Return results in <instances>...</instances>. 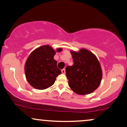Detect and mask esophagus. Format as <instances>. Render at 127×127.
<instances>
[{
    "mask_svg": "<svg viewBox=\"0 0 127 127\" xmlns=\"http://www.w3.org/2000/svg\"><path fill=\"white\" fill-rule=\"evenodd\" d=\"M62 73L63 74H65V69H62Z\"/></svg>",
    "mask_w": 127,
    "mask_h": 127,
    "instance_id": "1",
    "label": "esophagus"
}]
</instances>
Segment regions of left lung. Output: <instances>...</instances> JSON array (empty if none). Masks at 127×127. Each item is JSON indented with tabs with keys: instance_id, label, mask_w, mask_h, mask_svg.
Here are the masks:
<instances>
[{
	"instance_id": "1",
	"label": "left lung",
	"mask_w": 127,
	"mask_h": 127,
	"mask_svg": "<svg viewBox=\"0 0 127 127\" xmlns=\"http://www.w3.org/2000/svg\"><path fill=\"white\" fill-rule=\"evenodd\" d=\"M73 65L65 68L68 86L79 95H87L99 87L102 70L97 57L85 48L78 52L71 51Z\"/></svg>"
}]
</instances>
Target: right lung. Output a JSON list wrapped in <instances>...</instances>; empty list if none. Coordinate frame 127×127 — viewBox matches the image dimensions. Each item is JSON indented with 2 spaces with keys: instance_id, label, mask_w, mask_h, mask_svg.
<instances>
[{
  "instance_id": "1",
  "label": "right lung",
  "mask_w": 127,
  "mask_h": 127,
  "mask_svg": "<svg viewBox=\"0 0 127 127\" xmlns=\"http://www.w3.org/2000/svg\"><path fill=\"white\" fill-rule=\"evenodd\" d=\"M56 51L48 45H43L33 51L27 58L24 66L26 79L33 88L45 90L54 84L56 78L61 74L54 59Z\"/></svg>"
}]
</instances>
